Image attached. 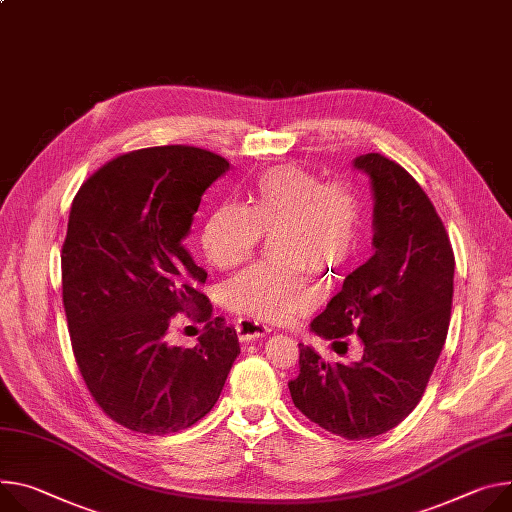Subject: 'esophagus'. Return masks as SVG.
Returning <instances> with one entry per match:
<instances>
[{"mask_svg": "<svg viewBox=\"0 0 512 512\" xmlns=\"http://www.w3.org/2000/svg\"><path fill=\"white\" fill-rule=\"evenodd\" d=\"M235 331H237V337L241 341H253V339H259V337H265L269 335V327L259 320H253V318H239L235 322Z\"/></svg>", "mask_w": 512, "mask_h": 512, "instance_id": "esophagus-1", "label": "esophagus"}]
</instances>
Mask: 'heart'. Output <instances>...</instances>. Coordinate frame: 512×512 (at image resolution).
Returning a JSON list of instances; mask_svg holds the SVG:
<instances>
[{
	"label": "heart",
	"instance_id": "obj_1",
	"mask_svg": "<svg viewBox=\"0 0 512 512\" xmlns=\"http://www.w3.org/2000/svg\"><path fill=\"white\" fill-rule=\"evenodd\" d=\"M361 198L351 183H322L298 165L263 171L249 204H218L204 220L208 259L230 269L273 237V261L257 263L224 286V304L239 314L282 322L316 306L310 269L324 277L345 273L361 241Z\"/></svg>",
	"mask_w": 512,
	"mask_h": 512
}]
</instances>
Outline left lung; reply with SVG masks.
I'll list each match as a JSON object with an SVG mask.
<instances>
[{"instance_id":"8db88e82","label":"left lung","mask_w":512,"mask_h":512,"mask_svg":"<svg viewBox=\"0 0 512 512\" xmlns=\"http://www.w3.org/2000/svg\"><path fill=\"white\" fill-rule=\"evenodd\" d=\"M374 190V247L310 329L343 343L359 337L363 357L329 363L300 347V374L288 382L296 408L349 441L378 437L421 402L447 339L455 257L447 230L418 181L396 161L355 159Z\"/></svg>"}]
</instances>
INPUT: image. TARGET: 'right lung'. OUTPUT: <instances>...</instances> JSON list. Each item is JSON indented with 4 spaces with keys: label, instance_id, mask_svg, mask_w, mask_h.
I'll return each instance as SVG.
<instances>
[{
    "label": "right lung",
    "instance_id": "1",
    "mask_svg": "<svg viewBox=\"0 0 512 512\" xmlns=\"http://www.w3.org/2000/svg\"><path fill=\"white\" fill-rule=\"evenodd\" d=\"M226 169L198 147L138 149L89 175L73 200L61 251L71 347L91 398L130 431L167 435L198 423L241 353L237 333L210 320L206 271L183 245ZM179 311L207 320L192 350L164 343Z\"/></svg>",
    "mask_w": 512,
    "mask_h": 512
}]
</instances>
